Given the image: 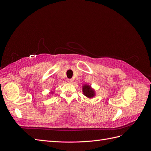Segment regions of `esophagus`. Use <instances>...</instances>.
Segmentation results:
<instances>
[{"label":"esophagus","mask_w":151,"mask_h":151,"mask_svg":"<svg viewBox=\"0 0 151 151\" xmlns=\"http://www.w3.org/2000/svg\"><path fill=\"white\" fill-rule=\"evenodd\" d=\"M67 82H68V83H73V80L72 79H68V80H67Z\"/></svg>","instance_id":"34e87169"}]
</instances>
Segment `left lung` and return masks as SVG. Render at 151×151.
Wrapping results in <instances>:
<instances>
[{"label": "left lung", "mask_w": 151, "mask_h": 151, "mask_svg": "<svg viewBox=\"0 0 151 151\" xmlns=\"http://www.w3.org/2000/svg\"><path fill=\"white\" fill-rule=\"evenodd\" d=\"M83 92L86 96L89 98H93L95 94L94 91L91 88V86H88V85H86V84L83 86Z\"/></svg>", "instance_id": "obj_1"}]
</instances>
